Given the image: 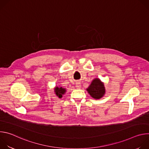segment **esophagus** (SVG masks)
I'll return each instance as SVG.
<instances>
[{"mask_svg":"<svg viewBox=\"0 0 149 149\" xmlns=\"http://www.w3.org/2000/svg\"><path fill=\"white\" fill-rule=\"evenodd\" d=\"M81 87V84L79 82H77L76 83V88H80Z\"/></svg>","mask_w":149,"mask_h":149,"instance_id":"34e87169","label":"esophagus"}]
</instances>
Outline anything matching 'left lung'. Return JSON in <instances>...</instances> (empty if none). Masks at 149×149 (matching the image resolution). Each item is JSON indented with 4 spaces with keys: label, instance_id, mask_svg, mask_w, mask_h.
I'll list each match as a JSON object with an SVG mask.
<instances>
[{
    "label": "left lung",
    "instance_id": "1",
    "mask_svg": "<svg viewBox=\"0 0 149 149\" xmlns=\"http://www.w3.org/2000/svg\"><path fill=\"white\" fill-rule=\"evenodd\" d=\"M90 95L94 99H100L105 94V89L104 83L98 78H95L87 89Z\"/></svg>",
    "mask_w": 149,
    "mask_h": 149
}]
</instances>
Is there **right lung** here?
Segmentation results:
<instances>
[{"label": "right lung", "instance_id": "obj_1", "mask_svg": "<svg viewBox=\"0 0 149 149\" xmlns=\"http://www.w3.org/2000/svg\"><path fill=\"white\" fill-rule=\"evenodd\" d=\"M54 91H55V93L56 95V96L58 97V98H61L62 97V95L64 94L66 92V89H65L64 88H62V87H56L54 89Z\"/></svg>", "mask_w": 149, "mask_h": 149}]
</instances>
